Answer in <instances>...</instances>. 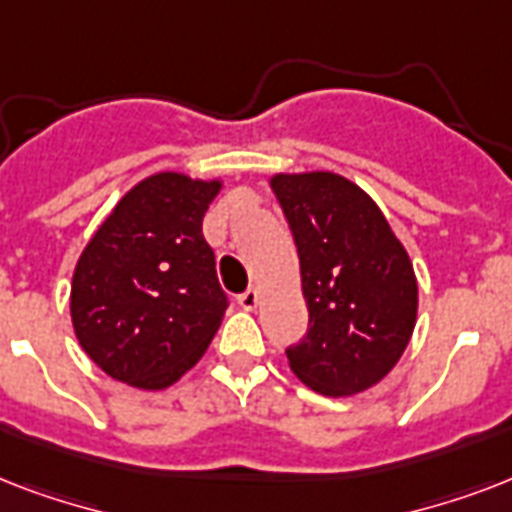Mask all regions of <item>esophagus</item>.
Returning a JSON list of instances; mask_svg holds the SVG:
<instances>
[{
	"instance_id": "esophagus-1",
	"label": "esophagus",
	"mask_w": 512,
	"mask_h": 512,
	"mask_svg": "<svg viewBox=\"0 0 512 512\" xmlns=\"http://www.w3.org/2000/svg\"><path fill=\"white\" fill-rule=\"evenodd\" d=\"M239 305L244 311H255L257 305H260V292L257 289H247L244 295H239Z\"/></svg>"
}]
</instances>
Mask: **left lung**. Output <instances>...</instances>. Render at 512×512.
<instances>
[{"label":"left lung","instance_id":"8db88e82","mask_svg":"<svg viewBox=\"0 0 512 512\" xmlns=\"http://www.w3.org/2000/svg\"><path fill=\"white\" fill-rule=\"evenodd\" d=\"M271 188L300 257L308 335L289 369L329 398L374 388L404 356L417 324V276L388 217L329 170L276 172Z\"/></svg>","mask_w":512,"mask_h":512}]
</instances>
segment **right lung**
Wrapping results in <instances>:
<instances>
[{
	"label": "right lung",
	"instance_id": "obj_1",
	"mask_svg": "<svg viewBox=\"0 0 512 512\" xmlns=\"http://www.w3.org/2000/svg\"><path fill=\"white\" fill-rule=\"evenodd\" d=\"M223 180L154 172L92 233L71 279L82 350L114 380L164 390L199 364L225 316L201 220Z\"/></svg>",
	"mask_w": 512,
	"mask_h": 512
}]
</instances>
